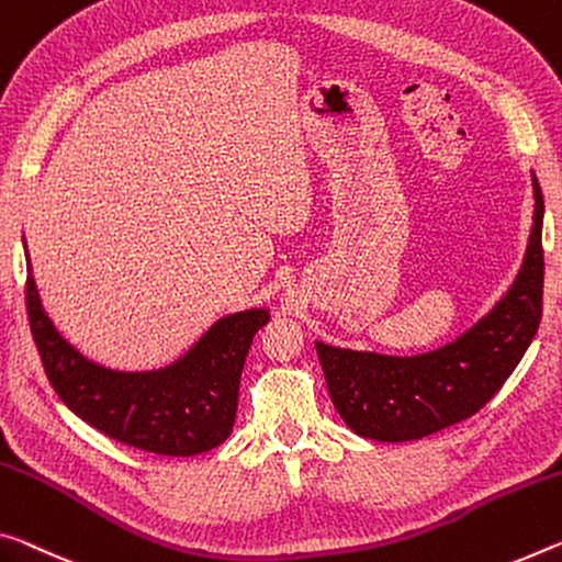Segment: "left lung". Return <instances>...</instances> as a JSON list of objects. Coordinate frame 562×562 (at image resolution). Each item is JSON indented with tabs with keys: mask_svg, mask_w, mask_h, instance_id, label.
<instances>
[{
	"mask_svg": "<svg viewBox=\"0 0 562 562\" xmlns=\"http://www.w3.org/2000/svg\"><path fill=\"white\" fill-rule=\"evenodd\" d=\"M532 227L510 290L456 340L420 355H380L315 342L333 405L355 435L420 440L475 415L538 333L542 315V192L532 175Z\"/></svg>",
	"mask_w": 562,
	"mask_h": 562,
	"instance_id": "left-lung-1",
	"label": "left lung"
}]
</instances>
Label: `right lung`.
<instances>
[{"label": "right lung", "mask_w": 562, "mask_h": 562, "mask_svg": "<svg viewBox=\"0 0 562 562\" xmlns=\"http://www.w3.org/2000/svg\"><path fill=\"white\" fill-rule=\"evenodd\" d=\"M22 245L32 337L61 403L112 440L157 456H200L229 438L245 358L270 310L249 307L220 317L190 350L162 368L114 370L89 360L52 323L24 237Z\"/></svg>", "instance_id": "1"}]
</instances>
